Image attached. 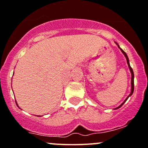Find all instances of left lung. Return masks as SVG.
<instances>
[{
    "mask_svg": "<svg viewBox=\"0 0 148 148\" xmlns=\"http://www.w3.org/2000/svg\"><path fill=\"white\" fill-rule=\"evenodd\" d=\"M116 44L117 45H118V47H119V48L120 49H121V52H123V54H124V56H125V58H126V60H127V65H128V67H129V69H130V73H131V92H130V95H129L128 96H127V97L126 98V99H125V100L122 103H121V105H120L119 107H118V108H115V109H117V108H119L120 107H121L124 104V103H125V101H126L127 100V99H128V97H130V96H131L132 94H133V91H134V73H133V69H132L131 68V66H130V63H129V60H128V57H127V54H126V53H125V52H124L123 50L122 49H121V47H119V45L117 44V43L116 42Z\"/></svg>",
    "mask_w": 148,
    "mask_h": 148,
    "instance_id": "8db88e82",
    "label": "left lung"
}]
</instances>
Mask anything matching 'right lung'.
Wrapping results in <instances>:
<instances>
[{"mask_svg": "<svg viewBox=\"0 0 148 148\" xmlns=\"http://www.w3.org/2000/svg\"><path fill=\"white\" fill-rule=\"evenodd\" d=\"M17 106H18V104H17Z\"/></svg>", "mask_w": 148, "mask_h": 148, "instance_id": "obj_1", "label": "right lung"}]
</instances>
